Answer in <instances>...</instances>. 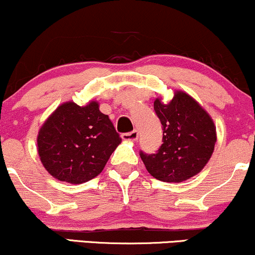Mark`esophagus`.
Wrapping results in <instances>:
<instances>
[{
	"label": "esophagus",
	"mask_w": 255,
	"mask_h": 255,
	"mask_svg": "<svg viewBox=\"0 0 255 255\" xmlns=\"http://www.w3.org/2000/svg\"><path fill=\"white\" fill-rule=\"evenodd\" d=\"M122 138L124 140H131V142H133V140H137V138H138V131L133 130V131H131V132L123 133Z\"/></svg>",
	"instance_id": "34e87169"
}]
</instances>
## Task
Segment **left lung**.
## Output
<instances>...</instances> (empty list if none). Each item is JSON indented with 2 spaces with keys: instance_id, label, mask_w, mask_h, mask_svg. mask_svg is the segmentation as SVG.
I'll return each instance as SVG.
<instances>
[{
  "instance_id": "8db88e82",
  "label": "left lung",
  "mask_w": 255,
  "mask_h": 255,
  "mask_svg": "<svg viewBox=\"0 0 255 255\" xmlns=\"http://www.w3.org/2000/svg\"><path fill=\"white\" fill-rule=\"evenodd\" d=\"M162 124V144L155 154L139 151L146 170L157 180L181 182L192 178L210 160L216 127L208 112L184 92H175L168 104L154 101Z\"/></svg>"
}]
</instances>
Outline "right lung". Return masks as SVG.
Here are the masks:
<instances>
[{"mask_svg":"<svg viewBox=\"0 0 255 255\" xmlns=\"http://www.w3.org/2000/svg\"><path fill=\"white\" fill-rule=\"evenodd\" d=\"M121 142L97 101L82 107L73 101L62 104L46 119L37 138L45 169L69 184H82L100 174Z\"/></svg>","mask_w":255,"mask_h":255,"instance_id":"1","label":"right lung"}]
</instances>
